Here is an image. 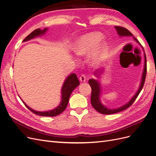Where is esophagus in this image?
<instances>
[{
    "instance_id": "1",
    "label": "esophagus",
    "mask_w": 156,
    "mask_h": 156,
    "mask_svg": "<svg viewBox=\"0 0 156 156\" xmlns=\"http://www.w3.org/2000/svg\"><path fill=\"white\" fill-rule=\"evenodd\" d=\"M79 80L80 82H85L86 80V77L85 75H81L80 77H79Z\"/></svg>"
}]
</instances>
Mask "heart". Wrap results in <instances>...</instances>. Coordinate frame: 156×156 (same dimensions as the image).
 Returning <instances> with one entry per match:
<instances>
[{
  "instance_id": "heart-1",
  "label": "heart",
  "mask_w": 156,
  "mask_h": 156,
  "mask_svg": "<svg viewBox=\"0 0 156 156\" xmlns=\"http://www.w3.org/2000/svg\"><path fill=\"white\" fill-rule=\"evenodd\" d=\"M101 39L102 35L98 33L87 35L77 43L75 52L79 55H88L95 48ZM105 47L104 45L100 46L92 53L90 57V63L92 65L97 66L105 59L106 55Z\"/></svg>"
}]
</instances>
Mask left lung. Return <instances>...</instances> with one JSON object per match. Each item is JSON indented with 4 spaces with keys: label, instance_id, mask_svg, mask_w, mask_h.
Listing matches in <instances>:
<instances>
[{
    "label": "left lung",
    "instance_id": "left-lung-1",
    "mask_svg": "<svg viewBox=\"0 0 156 156\" xmlns=\"http://www.w3.org/2000/svg\"><path fill=\"white\" fill-rule=\"evenodd\" d=\"M115 29H116V31L118 34H119L120 36H133V34L130 32L129 30H127L126 28L120 27V26H115ZM134 40L138 41L136 38ZM103 70H101L98 72H95V75H98V77H99V74H101ZM146 75H147V59H146V55L145 54V66H144V70H143V76H142V79H141V82L140 84V86L138 90V91L136 92L134 96L131 98V100L126 105H123V106L117 108V109H108L105 106H104V105L102 104L101 101H100V93H101V86H100V83H98V80H96L93 79H91L88 80L89 84L90 85L91 88V103L92 106L93 107L95 110H97L98 112H99L100 113L104 114V115H111V114H114V113H119L120 111H122L123 110L126 109L127 108H129L130 105H131L133 102L135 101V100L136 98L138 97L140 93L141 92L143 86H144V83L145 81V78H146Z\"/></svg>",
    "mask_w": 156,
    "mask_h": 156
}]
</instances>
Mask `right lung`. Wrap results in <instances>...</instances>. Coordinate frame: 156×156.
Segmentation results:
<instances>
[{
    "instance_id": "add662e5",
    "label": "right lung",
    "mask_w": 156,
    "mask_h": 156,
    "mask_svg": "<svg viewBox=\"0 0 156 156\" xmlns=\"http://www.w3.org/2000/svg\"><path fill=\"white\" fill-rule=\"evenodd\" d=\"M47 30V28L44 29L43 30H41L40 29H37L33 30L32 33L29 34L26 38L23 40V41H26L29 40L33 39V38H35L36 36H38L40 35H41L43 34H44L45 33V31ZM79 81L78 80V78L76 76V73H72L70 74L69 76H68L66 79L65 80V81L63 85V87H62V90H61V94H62V97H61V102L60 104L59 105V106H58L56 108H55L53 110H51L48 111H44V112H40V111H34V109L30 108L28 105H27L23 101V103L24 105L31 111L33 112L34 114H36L37 115L39 116H57L65 110L66 108V106L68 103V101H69V98L71 95L72 92L73 90L76 88L77 86L79 85Z\"/></svg>"
}]
</instances>
